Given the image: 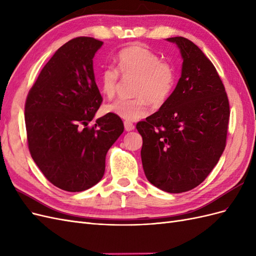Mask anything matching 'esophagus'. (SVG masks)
<instances>
[{"instance_id": "1", "label": "esophagus", "mask_w": 256, "mask_h": 256, "mask_svg": "<svg viewBox=\"0 0 256 256\" xmlns=\"http://www.w3.org/2000/svg\"><path fill=\"white\" fill-rule=\"evenodd\" d=\"M124 126H125V130L126 131H132L134 129V125L131 122L125 120L124 122Z\"/></svg>"}]
</instances>
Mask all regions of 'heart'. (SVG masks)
<instances>
[{
    "label": "heart",
    "instance_id": "b5f03b06",
    "mask_svg": "<svg viewBox=\"0 0 256 256\" xmlns=\"http://www.w3.org/2000/svg\"><path fill=\"white\" fill-rule=\"evenodd\" d=\"M120 74L124 79H134L131 84L134 97L118 99L104 106V112L126 120H136L148 113V102L164 104L175 85V70L171 64L143 46L122 49L116 58V68L108 66L98 76L99 88L106 98H113L120 86Z\"/></svg>",
    "mask_w": 256,
    "mask_h": 256
}]
</instances>
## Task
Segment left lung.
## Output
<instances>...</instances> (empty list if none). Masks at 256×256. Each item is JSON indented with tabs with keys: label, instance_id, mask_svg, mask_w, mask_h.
Instances as JSON below:
<instances>
[{
	"label": "left lung",
	"instance_id": "obj_1",
	"mask_svg": "<svg viewBox=\"0 0 256 256\" xmlns=\"http://www.w3.org/2000/svg\"><path fill=\"white\" fill-rule=\"evenodd\" d=\"M180 49L182 76L159 111L138 122L147 180L168 193L205 180L226 148L230 104L214 66L184 37L166 38Z\"/></svg>",
	"mask_w": 256,
	"mask_h": 256
}]
</instances>
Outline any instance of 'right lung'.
<instances>
[{
    "label": "right lung",
    "mask_w": 256,
    "mask_h": 256,
    "mask_svg": "<svg viewBox=\"0 0 256 256\" xmlns=\"http://www.w3.org/2000/svg\"><path fill=\"white\" fill-rule=\"evenodd\" d=\"M102 42L76 37L44 65L26 102L28 150L47 180L80 192L102 180L106 156L124 131L118 116L108 113L88 127L102 102L92 58Z\"/></svg>",
    "instance_id": "right-lung-1"
}]
</instances>
